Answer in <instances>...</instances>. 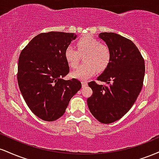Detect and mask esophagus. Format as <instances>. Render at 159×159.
I'll list each match as a JSON object with an SVG mask.
<instances>
[{
    "mask_svg": "<svg viewBox=\"0 0 159 159\" xmlns=\"http://www.w3.org/2000/svg\"><path fill=\"white\" fill-rule=\"evenodd\" d=\"M81 84H82V87H85L87 86V81H82Z\"/></svg>",
    "mask_w": 159,
    "mask_h": 159,
    "instance_id": "1",
    "label": "esophagus"
}]
</instances>
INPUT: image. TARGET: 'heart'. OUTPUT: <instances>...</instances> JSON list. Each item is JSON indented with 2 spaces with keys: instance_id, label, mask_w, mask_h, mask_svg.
<instances>
[{
  "instance_id": "1",
  "label": "heart",
  "mask_w": 159,
  "mask_h": 159,
  "mask_svg": "<svg viewBox=\"0 0 159 159\" xmlns=\"http://www.w3.org/2000/svg\"><path fill=\"white\" fill-rule=\"evenodd\" d=\"M79 52L69 45L64 52V57L69 67L75 69L79 62V53L83 54L85 63L78 67L72 73L74 78L84 80L91 77L98 71L102 72L106 69L111 61V51L106 45L101 44L99 40L90 35L82 36L76 42Z\"/></svg>"
}]
</instances>
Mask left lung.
I'll use <instances>...</instances> for the list:
<instances>
[{
    "instance_id": "1",
    "label": "left lung",
    "mask_w": 159,
    "mask_h": 159,
    "mask_svg": "<svg viewBox=\"0 0 159 159\" xmlns=\"http://www.w3.org/2000/svg\"><path fill=\"white\" fill-rule=\"evenodd\" d=\"M98 36L110 49L111 61L97 78L106 85L88 83L93 94L87 98V105L96 120L108 124L123 117L135 102L143 87L145 64L130 39L115 33H101Z\"/></svg>"
}]
</instances>
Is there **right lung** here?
<instances>
[{
    "instance_id": "obj_1",
    "label": "right lung",
    "mask_w": 159,
    "mask_h": 159,
    "mask_svg": "<svg viewBox=\"0 0 159 159\" xmlns=\"http://www.w3.org/2000/svg\"><path fill=\"white\" fill-rule=\"evenodd\" d=\"M76 37L69 33H42L20 54L17 73L20 91L30 111L45 121L63 116L71 98L81 88L78 79H63L69 72L65 49Z\"/></svg>"
}]
</instances>
